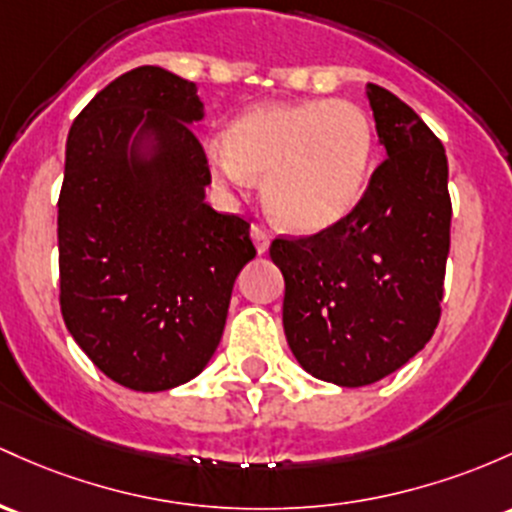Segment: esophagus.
Listing matches in <instances>:
<instances>
[{
    "label": "esophagus",
    "mask_w": 512,
    "mask_h": 512,
    "mask_svg": "<svg viewBox=\"0 0 512 512\" xmlns=\"http://www.w3.org/2000/svg\"><path fill=\"white\" fill-rule=\"evenodd\" d=\"M250 235H252V240H255L257 252H260V255L269 250V240H272V235H269V230L265 226H260V223H252Z\"/></svg>",
    "instance_id": "obj_1"
}]
</instances>
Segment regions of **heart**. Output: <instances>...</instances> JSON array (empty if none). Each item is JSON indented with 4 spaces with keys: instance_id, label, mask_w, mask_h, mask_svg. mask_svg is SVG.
I'll return each instance as SVG.
<instances>
[{
    "instance_id": "obj_1",
    "label": "heart",
    "mask_w": 512,
    "mask_h": 512,
    "mask_svg": "<svg viewBox=\"0 0 512 512\" xmlns=\"http://www.w3.org/2000/svg\"><path fill=\"white\" fill-rule=\"evenodd\" d=\"M374 126L338 99L255 106L223 143L209 145L213 174L243 184L265 174L267 209L284 226L318 230L347 216L367 189Z\"/></svg>"
}]
</instances>
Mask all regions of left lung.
Returning a JSON list of instances; mask_svg holds the SVG:
<instances>
[{
	"instance_id": "obj_1",
	"label": "left lung",
	"mask_w": 512,
	"mask_h": 512,
	"mask_svg": "<svg viewBox=\"0 0 512 512\" xmlns=\"http://www.w3.org/2000/svg\"><path fill=\"white\" fill-rule=\"evenodd\" d=\"M369 106L386 155L357 206L333 226L274 238L284 333L308 374L367 386L401 369L442 313L452 199L447 155L423 119L379 84Z\"/></svg>"
}]
</instances>
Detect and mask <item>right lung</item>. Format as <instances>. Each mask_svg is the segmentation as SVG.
Wrapping results in <instances>:
<instances>
[{
	"instance_id": "1",
	"label": "right lung",
	"mask_w": 512,
	"mask_h": 512,
	"mask_svg": "<svg viewBox=\"0 0 512 512\" xmlns=\"http://www.w3.org/2000/svg\"><path fill=\"white\" fill-rule=\"evenodd\" d=\"M201 116L194 82L143 65L106 84L67 136L60 311L84 355L133 391H167L206 367L257 252L245 218L204 201L211 170L189 126ZM136 127L156 138L150 161L127 148Z\"/></svg>"
}]
</instances>
